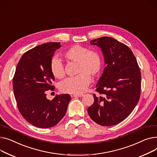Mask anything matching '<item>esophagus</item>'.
Segmentation results:
<instances>
[{"label":"esophagus","instance_id":"34e87169","mask_svg":"<svg viewBox=\"0 0 157 157\" xmlns=\"http://www.w3.org/2000/svg\"><path fill=\"white\" fill-rule=\"evenodd\" d=\"M84 96V94H73L72 96L73 97H82Z\"/></svg>","mask_w":157,"mask_h":157}]
</instances>
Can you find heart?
Instances as JSON below:
<instances>
[{
  "label": "heart",
  "instance_id": "heart-1",
  "mask_svg": "<svg viewBox=\"0 0 157 157\" xmlns=\"http://www.w3.org/2000/svg\"><path fill=\"white\" fill-rule=\"evenodd\" d=\"M64 55L68 60L78 63V75L61 82L59 89L61 93L66 94L82 93L90 83V76L97 77L102 69L103 60L101 54L97 51L89 50L84 46L74 45L64 52ZM50 70L56 78L61 79L65 75L63 64L58 57L52 59Z\"/></svg>",
  "mask_w": 157,
  "mask_h": 157
}]
</instances>
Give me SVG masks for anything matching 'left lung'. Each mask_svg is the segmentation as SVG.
Here are the masks:
<instances>
[{
  "instance_id": "left-lung-1",
  "label": "left lung",
  "mask_w": 157,
  "mask_h": 157,
  "mask_svg": "<svg viewBox=\"0 0 157 157\" xmlns=\"http://www.w3.org/2000/svg\"><path fill=\"white\" fill-rule=\"evenodd\" d=\"M101 48L106 67L96 85L94 101L87 109L93 121L103 126L122 122L137 105L141 95V75L129 48L116 39L102 36L90 41Z\"/></svg>"
}]
</instances>
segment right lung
<instances>
[{
	"mask_svg": "<svg viewBox=\"0 0 157 157\" xmlns=\"http://www.w3.org/2000/svg\"><path fill=\"white\" fill-rule=\"evenodd\" d=\"M60 42H48L26 51L18 62L13 80L17 106L21 115L32 125L40 128L56 125L65 115L71 96L56 95L46 98L54 90L55 80L50 70L54 51Z\"/></svg>",
	"mask_w": 157,
	"mask_h": 157,
	"instance_id": "obj_1",
	"label": "right lung"
}]
</instances>
